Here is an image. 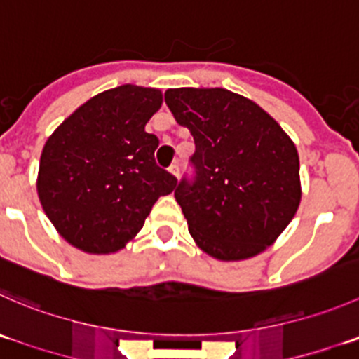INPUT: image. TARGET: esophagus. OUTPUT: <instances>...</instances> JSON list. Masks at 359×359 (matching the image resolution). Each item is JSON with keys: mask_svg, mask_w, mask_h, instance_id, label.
<instances>
[{"mask_svg": "<svg viewBox=\"0 0 359 359\" xmlns=\"http://www.w3.org/2000/svg\"><path fill=\"white\" fill-rule=\"evenodd\" d=\"M168 172L172 173L173 177H177V179H179V173H180V168H179V165H177V163H173L172 166H170L168 168Z\"/></svg>", "mask_w": 359, "mask_h": 359, "instance_id": "obj_1", "label": "esophagus"}]
</instances>
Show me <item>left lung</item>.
Masks as SVG:
<instances>
[{"mask_svg":"<svg viewBox=\"0 0 359 359\" xmlns=\"http://www.w3.org/2000/svg\"><path fill=\"white\" fill-rule=\"evenodd\" d=\"M165 102L196 145V177L175 189L196 245L221 261L263 252L302 200L293 140L257 103L222 87L168 89Z\"/></svg>","mask_w":359,"mask_h":359,"instance_id":"obj_1","label":"left lung"}]
</instances>
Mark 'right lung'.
Returning a JSON list of instances; mask_svg holds the SVG:
<instances>
[{
    "label": "right lung",
    "instance_id": "1",
    "mask_svg": "<svg viewBox=\"0 0 359 359\" xmlns=\"http://www.w3.org/2000/svg\"><path fill=\"white\" fill-rule=\"evenodd\" d=\"M163 93L133 83L87 100L45 142L36 191L59 235L87 254H112L137 236L177 179L154 161L145 124Z\"/></svg>",
    "mask_w": 359,
    "mask_h": 359
}]
</instances>
